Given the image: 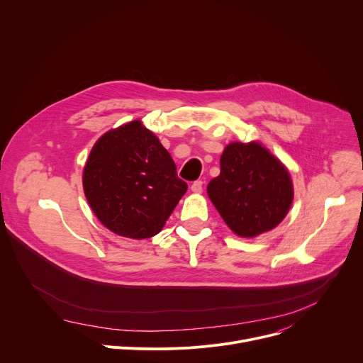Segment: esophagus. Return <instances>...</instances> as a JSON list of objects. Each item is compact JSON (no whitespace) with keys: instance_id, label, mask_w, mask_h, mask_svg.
<instances>
[{"instance_id":"esophagus-1","label":"esophagus","mask_w":363,"mask_h":363,"mask_svg":"<svg viewBox=\"0 0 363 363\" xmlns=\"http://www.w3.org/2000/svg\"><path fill=\"white\" fill-rule=\"evenodd\" d=\"M202 185H203L202 181H195V182L191 185V191H192L194 194H201V192H202Z\"/></svg>"}]
</instances>
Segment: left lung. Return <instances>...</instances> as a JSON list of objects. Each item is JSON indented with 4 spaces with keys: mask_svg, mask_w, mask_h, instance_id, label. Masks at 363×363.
I'll list each match as a JSON object with an SVG mask.
<instances>
[{
    "mask_svg": "<svg viewBox=\"0 0 363 363\" xmlns=\"http://www.w3.org/2000/svg\"><path fill=\"white\" fill-rule=\"evenodd\" d=\"M221 172L208 186L211 202L233 233L254 238L287 216L294 191L290 172L260 142H231L220 160Z\"/></svg>",
    "mask_w": 363,
    "mask_h": 363,
    "instance_id": "obj_1",
    "label": "left lung"
}]
</instances>
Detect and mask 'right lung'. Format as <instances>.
Returning a JSON list of instances; mask_svg holds the SVG:
<instances>
[{
	"label": "right lung",
	"mask_w": 363,
	"mask_h": 363,
	"mask_svg": "<svg viewBox=\"0 0 363 363\" xmlns=\"http://www.w3.org/2000/svg\"><path fill=\"white\" fill-rule=\"evenodd\" d=\"M186 189L169 152L140 121L103 133L83 169L94 216L112 233L133 240L161 233Z\"/></svg>",
	"instance_id": "right-lung-1"
}]
</instances>
